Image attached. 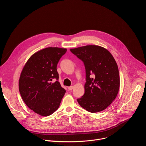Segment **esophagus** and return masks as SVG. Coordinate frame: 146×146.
<instances>
[{
	"mask_svg": "<svg viewBox=\"0 0 146 146\" xmlns=\"http://www.w3.org/2000/svg\"><path fill=\"white\" fill-rule=\"evenodd\" d=\"M73 88H74V86H70V87H68V90H70H70H72Z\"/></svg>",
	"mask_w": 146,
	"mask_h": 146,
	"instance_id": "34e87169",
	"label": "esophagus"
}]
</instances>
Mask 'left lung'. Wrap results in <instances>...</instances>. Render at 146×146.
Segmentation results:
<instances>
[{
    "label": "left lung",
    "instance_id": "obj_1",
    "mask_svg": "<svg viewBox=\"0 0 146 146\" xmlns=\"http://www.w3.org/2000/svg\"><path fill=\"white\" fill-rule=\"evenodd\" d=\"M70 51L84 62L86 72L85 93L77 99L79 105L91 113L105 110L116 98L120 78L117 64L105 48L87 45ZM94 74L92 78L90 75Z\"/></svg>",
    "mask_w": 146,
    "mask_h": 146
}]
</instances>
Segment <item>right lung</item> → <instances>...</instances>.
I'll return each mask as SVG.
<instances>
[{
    "label": "right lung",
    "instance_id": "obj_1",
    "mask_svg": "<svg viewBox=\"0 0 146 146\" xmlns=\"http://www.w3.org/2000/svg\"><path fill=\"white\" fill-rule=\"evenodd\" d=\"M66 48L47 47L34 53L21 73L19 91L26 105L41 116H48L59 108L66 91L58 81L56 66ZM55 78L57 81L52 82Z\"/></svg>",
    "mask_w": 146,
    "mask_h": 146
}]
</instances>
